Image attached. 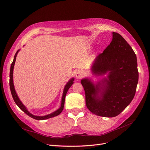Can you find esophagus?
I'll return each instance as SVG.
<instances>
[{"label": "esophagus", "mask_w": 150, "mask_h": 150, "mask_svg": "<svg viewBox=\"0 0 150 150\" xmlns=\"http://www.w3.org/2000/svg\"><path fill=\"white\" fill-rule=\"evenodd\" d=\"M83 75H84V74H83V72L82 71H78V72H76V78L78 79H81V78H83Z\"/></svg>", "instance_id": "34e87169"}]
</instances>
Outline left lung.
I'll use <instances>...</instances> for the list:
<instances>
[{
  "label": "left lung",
  "instance_id": "left-lung-1",
  "mask_svg": "<svg viewBox=\"0 0 150 150\" xmlns=\"http://www.w3.org/2000/svg\"><path fill=\"white\" fill-rule=\"evenodd\" d=\"M110 45L94 60L91 70L96 76L107 74L96 83L82 79L86 104L93 114L112 117L120 115L135 95L138 82L137 56L122 36L112 33Z\"/></svg>",
  "mask_w": 150,
  "mask_h": 150
}]
</instances>
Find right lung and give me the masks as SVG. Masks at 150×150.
<instances>
[{
    "label": "right lung",
    "instance_id": "add662e5",
    "mask_svg": "<svg viewBox=\"0 0 150 150\" xmlns=\"http://www.w3.org/2000/svg\"><path fill=\"white\" fill-rule=\"evenodd\" d=\"M20 51V49L18 50V51L16 52L15 56H14V58H13V62L11 64V70H10V81H9V84H10V89H11V92L12 94V98L14 100L16 104L18 106L21 110L22 111H23L26 115H28L29 116L31 117L32 118L37 120H47L49 118H51V117H55L56 116H58L60 113L62 112V111L63 110V108H64V102H65V98H66V93L67 92L68 89L70 88L71 86L74 83V78H71L68 82L66 83V86H64V91H63V93H62V99H61V106L60 108L57 110L56 111H55L54 112L50 113L49 115H45L43 116H35L30 113L28 110L27 108L24 105V104H22V103L21 102V101L20 100V99L18 97L17 94L16 92V90L14 88V85H13V67H14V64H15V62H16V57L18 52Z\"/></svg>",
    "mask_w": 150,
    "mask_h": 150
}]
</instances>
